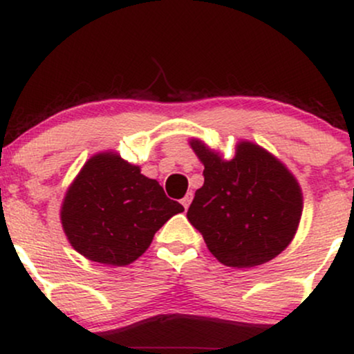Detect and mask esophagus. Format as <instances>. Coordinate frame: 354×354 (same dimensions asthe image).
Masks as SVG:
<instances>
[{"label": "esophagus", "mask_w": 354, "mask_h": 354, "mask_svg": "<svg viewBox=\"0 0 354 354\" xmlns=\"http://www.w3.org/2000/svg\"><path fill=\"white\" fill-rule=\"evenodd\" d=\"M191 200H193V193H191V191H189V193H186V196L181 200V205L185 206V209H188Z\"/></svg>", "instance_id": "esophagus-1"}]
</instances>
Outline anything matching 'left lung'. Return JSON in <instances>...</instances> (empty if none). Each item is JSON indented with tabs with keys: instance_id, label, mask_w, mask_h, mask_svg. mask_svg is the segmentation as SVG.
<instances>
[{
	"instance_id": "obj_1",
	"label": "left lung",
	"mask_w": 354,
	"mask_h": 354,
	"mask_svg": "<svg viewBox=\"0 0 354 354\" xmlns=\"http://www.w3.org/2000/svg\"><path fill=\"white\" fill-rule=\"evenodd\" d=\"M189 145L205 166V183L186 216L209 253L225 266L253 268L286 250L303 213L295 174L251 141H239L233 160L196 138Z\"/></svg>"
}]
</instances>
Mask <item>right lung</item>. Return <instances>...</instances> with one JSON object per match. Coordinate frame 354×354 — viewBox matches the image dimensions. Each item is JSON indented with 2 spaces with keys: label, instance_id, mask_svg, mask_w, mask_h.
<instances>
[{
  "label": "right lung",
  "instance_id": "right-lung-1",
  "mask_svg": "<svg viewBox=\"0 0 354 354\" xmlns=\"http://www.w3.org/2000/svg\"><path fill=\"white\" fill-rule=\"evenodd\" d=\"M185 208L160 183L115 151L93 154L68 188L59 218L70 245L89 261L126 266Z\"/></svg>",
  "mask_w": 354,
  "mask_h": 354
}]
</instances>
